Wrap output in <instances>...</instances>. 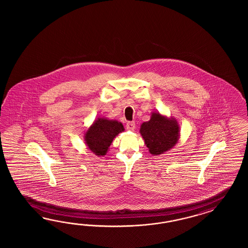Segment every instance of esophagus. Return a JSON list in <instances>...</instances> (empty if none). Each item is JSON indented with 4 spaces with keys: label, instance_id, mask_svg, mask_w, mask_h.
I'll use <instances>...</instances> for the list:
<instances>
[{
    "label": "esophagus",
    "instance_id": "obj_1",
    "mask_svg": "<svg viewBox=\"0 0 248 248\" xmlns=\"http://www.w3.org/2000/svg\"><path fill=\"white\" fill-rule=\"evenodd\" d=\"M126 129H127L128 131H135V122H128L127 124H126Z\"/></svg>",
    "mask_w": 248,
    "mask_h": 248
}]
</instances>
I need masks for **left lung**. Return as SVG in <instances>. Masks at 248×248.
I'll list each match as a JSON object with an SVG mask.
<instances>
[{
	"label": "left lung",
	"mask_w": 248,
	"mask_h": 248,
	"mask_svg": "<svg viewBox=\"0 0 248 248\" xmlns=\"http://www.w3.org/2000/svg\"><path fill=\"white\" fill-rule=\"evenodd\" d=\"M140 134L151 155H160L172 149L180 137L179 123L159 112H153L150 120L141 124Z\"/></svg>",
	"instance_id": "8db88e82"
}]
</instances>
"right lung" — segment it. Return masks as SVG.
<instances>
[{"instance_id":"add662e5","label":"right lung","mask_w":248,"mask_h":248,"mask_svg":"<svg viewBox=\"0 0 248 248\" xmlns=\"http://www.w3.org/2000/svg\"><path fill=\"white\" fill-rule=\"evenodd\" d=\"M124 131L123 124L106 117H98L86 130L83 139L89 150L96 156H104L113 139Z\"/></svg>"}]
</instances>
